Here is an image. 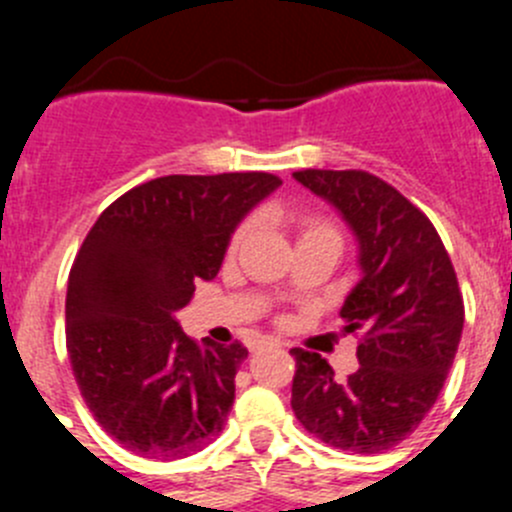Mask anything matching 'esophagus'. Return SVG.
<instances>
[{
	"label": "esophagus",
	"instance_id": "34e87169",
	"mask_svg": "<svg viewBox=\"0 0 512 512\" xmlns=\"http://www.w3.org/2000/svg\"><path fill=\"white\" fill-rule=\"evenodd\" d=\"M267 345H272L270 337H260V340L250 342V350H260V347H267Z\"/></svg>",
	"mask_w": 512,
	"mask_h": 512
}]
</instances>
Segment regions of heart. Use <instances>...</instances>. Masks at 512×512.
Listing matches in <instances>:
<instances>
[{"instance_id":"b5f03b06","label":"heart","mask_w":512,"mask_h":512,"mask_svg":"<svg viewBox=\"0 0 512 512\" xmlns=\"http://www.w3.org/2000/svg\"><path fill=\"white\" fill-rule=\"evenodd\" d=\"M292 222H295L297 242L317 240V237H327V240L340 242V232H337V227L332 225L330 220H325V217L300 212V215H295V220H292ZM250 230H252V220L240 222V225L235 227V232H232V237H230V252H235L237 247L245 242V237L250 235Z\"/></svg>"}]
</instances>
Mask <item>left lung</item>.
<instances>
[{
	"mask_svg": "<svg viewBox=\"0 0 512 512\" xmlns=\"http://www.w3.org/2000/svg\"><path fill=\"white\" fill-rule=\"evenodd\" d=\"M300 185L337 207L360 242L362 277L342 305V330L360 337L357 367L337 380L330 362L295 347L292 410L322 443L382 453L430 413L453 367L465 305L433 222L365 170H300Z\"/></svg>",
	"mask_w": 512,
	"mask_h": 512,
	"instance_id": "left-lung-1",
	"label": "left lung"
}]
</instances>
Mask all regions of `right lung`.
<instances>
[{
  "instance_id": "add662e5",
  "label": "right lung",
  "mask_w": 512,
  "mask_h": 512,
  "mask_svg": "<svg viewBox=\"0 0 512 512\" xmlns=\"http://www.w3.org/2000/svg\"><path fill=\"white\" fill-rule=\"evenodd\" d=\"M280 185L270 172L157 177L117 197L84 237L69 270L67 352L89 413L122 448L177 460L225 428L247 347L197 345L175 312Z\"/></svg>"
}]
</instances>
